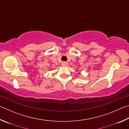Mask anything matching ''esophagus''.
I'll list each match as a JSON object with an SVG mask.
<instances>
[{
	"label": "esophagus",
	"instance_id": "esophagus-1",
	"mask_svg": "<svg viewBox=\"0 0 129 129\" xmlns=\"http://www.w3.org/2000/svg\"><path fill=\"white\" fill-rule=\"evenodd\" d=\"M61 65H62V66H64V67H67V65H68V64H67V62H62V64H61Z\"/></svg>",
	"mask_w": 129,
	"mask_h": 129
}]
</instances>
